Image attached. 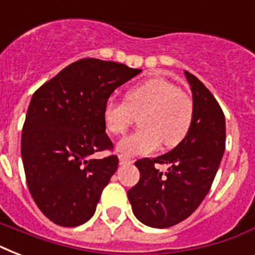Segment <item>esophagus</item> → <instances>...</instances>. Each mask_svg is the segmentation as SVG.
I'll use <instances>...</instances> for the list:
<instances>
[{"instance_id":"obj_1","label":"esophagus","mask_w":255,"mask_h":255,"mask_svg":"<svg viewBox=\"0 0 255 255\" xmlns=\"http://www.w3.org/2000/svg\"><path fill=\"white\" fill-rule=\"evenodd\" d=\"M119 160H120V164H122V165H127V164L133 163V159H131L129 156H126V155H120Z\"/></svg>"}]
</instances>
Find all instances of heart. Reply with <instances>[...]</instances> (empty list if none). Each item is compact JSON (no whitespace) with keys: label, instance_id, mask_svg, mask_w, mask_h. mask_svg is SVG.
Masks as SVG:
<instances>
[{"label":"heart","instance_id":"1","mask_svg":"<svg viewBox=\"0 0 255 255\" xmlns=\"http://www.w3.org/2000/svg\"><path fill=\"white\" fill-rule=\"evenodd\" d=\"M194 102L188 92L172 82L155 78L132 87L126 100L110 99L103 108L104 127L112 135H122L139 116L141 127L118 144L122 155H148L163 141L174 147L189 132Z\"/></svg>","mask_w":255,"mask_h":255}]
</instances>
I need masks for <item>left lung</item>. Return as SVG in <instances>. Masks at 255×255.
<instances>
[{
	"label": "left lung",
	"instance_id": "8db88e82",
	"mask_svg": "<svg viewBox=\"0 0 255 255\" xmlns=\"http://www.w3.org/2000/svg\"><path fill=\"white\" fill-rule=\"evenodd\" d=\"M193 94L194 115L189 132L172 151L135 163L139 182L128 190L136 218L151 228H170L197 209L213 184L225 151V115L213 94L185 71ZM167 163L163 174L155 168Z\"/></svg>",
	"mask_w": 255,
	"mask_h": 255
}]
</instances>
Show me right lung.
<instances>
[{"mask_svg":"<svg viewBox=\"0 0 255 255\" xmlns=\"http://www.w3.org/2000/svg\"><path fill=\"white\" fill-rule=\"evenodd\" d=\"M141 73L123 63L85 58L34 92L22 128L21 155L30 194L50 221L65 228L94 216L119 159L103 108L116 88Z\"/></svg>","mask_w":255,"mask_h":255,"instance_id":"right-lung-1","label":"right lung"}]
</instances>
